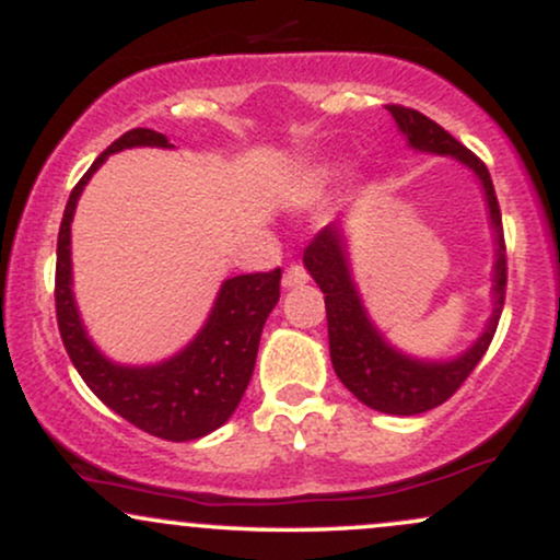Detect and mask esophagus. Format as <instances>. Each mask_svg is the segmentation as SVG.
Masks as SVG:
<instances>
[{
    "label": "esophagus",
    "mask_w": 560,
    "mask_h": 560,
    "mask_svg": "<svg viewBox=\"0 0 560 560\" xmlns=\"http://www.w3.org/2000/svg\"><path fill=\"white\" fill-rule=\"evenodd\" d=\"M284 289H298L307 284V271L302 266H289L284 271V279H281Z\"/></svg>",
    "instance_id": "esophagus-1"
}]
</instances>
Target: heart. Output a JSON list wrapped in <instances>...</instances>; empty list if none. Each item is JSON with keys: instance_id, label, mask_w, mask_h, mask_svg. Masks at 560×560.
I'll list each match as a JSON object with an SVG mask.
<instances>
[{"instance_id": "heart-1", "label": "heart", "mask_w": 560, "mask_h": 560, "mask_svg": "<svg viewBox=\"0 0 560 560\" xmlns=\"http://www.w3.org/2000/svg\"><path fill=\"white\" fill-rule=\"evenodd\" d=\"M334 173L331 165H316V168H311L307 173H302V178L298 182V195L300 197H316L320 189H324V184L329 182V176Z\"/></svg>"}]
</instances>
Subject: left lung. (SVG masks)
I'll list each match as a JSON object with an SVG mask.
<instances>
[{
	"mask_svg": "<svg viewBox=\"0 0 560 560\" xmlns=\"http://www.w3.org/2000/svg\"><path fill=\"white\" fill-rule=\"evenodd\" d=\"M387 110L413 150L458 160L479 178L487 210H490V226L494 231L492 316L487 320L485 331L466 352L450 358V361H423V358H413L389 345L365 311L361 292L352 279L345 229L339 223H331L313 236L302 255V262H305L307 273L316 279L320 292L326 294L329 352L339 382L369 408L389 416H419L453 397L455 389L477 369L492 342L500 311H503L508 281L503 218H500L490 171L471 150H466L458 139L450 137L445 128L419 110L400 105H387Z\"/></svg>",
	"mask_w": 560,
	"mask_h": 560,
	"instance_id": "left-lung-1",
	"label": "left lung"
}]
</instances>
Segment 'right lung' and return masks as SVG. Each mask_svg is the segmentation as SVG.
<instances>
[{"mask_svg":"<svg viewBox=\"0 0 560 560\" xmlns=\"http://www.w3.org/2000/svg\"><path fill=\"white\" fill-rule=\"evenodd\" d=\"M131 147H163L171 141L152 128H131L115 139L73 186L57 236L55 307L62 345L86 387L107 408L124 416L141 432L171 442H189L215 432L231 419L249 378L262 326L279 302L281 268L268 273H244L226 279L208 320L182 352L155 365H120L102 355L89 339L73 298L70 266V223L83 186L107 155Z\"/></svg>","mask_w":560,"mask_h":560,"instance_id":"right-lung-1","label":"right lung"}]
</instances>
